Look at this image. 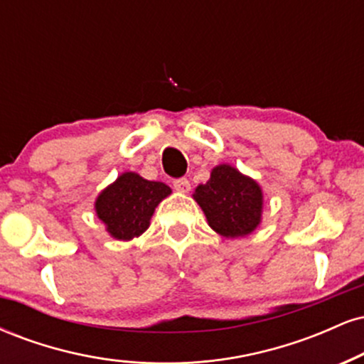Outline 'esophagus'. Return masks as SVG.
<instances>
[{
    "label": "esophagus",
    "instance_id": "obj_1",
    "mask_svg": "<svg viewBox=\"0 0 364 364\" xmlns=\"http://www.w3.org/2000/svg\"><path fill=\"white\" fill-rule=\"evenodd\" d=\"M173 186H174V190L179 191V193H188V191L191 190V185H190V181H188L186 178L176 179V181L173 183Z\"/></svg>",
    "mask_w": 364,
    "mask_h": 364
}]
</instances>
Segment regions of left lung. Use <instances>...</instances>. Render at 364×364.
<instances>
[{
	"mask_svg": "<svg viewBox=\"0 0 364 364\" xmlns=\"http://www.w3.org/2000/svg\"><path fill=\"white\" fill-rule=\"evenodd\" d=\"M193 198L208 225L224 237L250 235L262 220L260 185L229 164L215 166L205 185L196 186Z\"/></svg>",
	"mask_w": 364,
	"mask_h": 364,
	"instance_id": "8db88e82",
	"label": "left lung"
}]
</instances>
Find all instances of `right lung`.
Instances as JSON below:
<instances>
[{
    "instance_id": "1",
    "label": "right lung",
    "mask_w": 364,
    "mask_h": 364,
    "mask_svg": "<svg viewBox=\"0 0 364 364\" xmlns=\"http://www.w3.org/2000/svg\"><path fill=\"white\" fill-rule=\"evenodd\" d=\"M168 195L171 188L164 183L123 173L97 196L95 212L112 237L129 241L147 231L154 210Z\"/></svg>"
}]
</instances>
